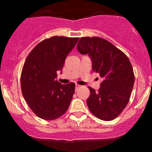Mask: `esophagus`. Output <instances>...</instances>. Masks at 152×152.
<instances>
[{
  "instance_id": "1",
  "label": "esophagus",
  "mask_w": 152,
  "mask_h": 152,
  "mask_svg": "<svg viewBox=\"0 0 152 152\" xmlns=\"http://www.w3.org/2000/svg\"><path fill=\"white\" fill-rule=\"evenodd\" d=\"M80 87V85H78V84H76V91H77V89L78 88H79Z\"/></svg>"
}]
</instances>
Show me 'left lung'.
Segmentation results:
<instances>
[{"mask_svg": "<svg viewBox=\"0 0 152 152\" xmlns=\"http://www.w3.org/2000/svg\"><path fill=\"white\" fill-rule=\"evenodd\" d=\"M77 49L89 56L92 70L102 79L98 91L88 86V109L104 121L114 119L126 106L133 89L134 74L130 61L112 43L99 37L81 38Z\"/></svg>", "mask_w": 152, "mask_h": 152, "instance_id": "1", "label": "left lung"}]
</instances>
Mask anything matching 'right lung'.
Returning a JSON list of instances; mask_svg holds the SVG:
<instances>
[{"instance_id":"1","label":"right lung","mask_w":152,"mask_h":152,"mask_svg":"<svg viewBox=\"0 0 152 152\" xmlns=\"http://www.w3.org/2000/svg\"><path fill=\"white\" fill-rule=\"evenodd\" d=\"M78 39L64 36L45 39L26 59L20 76L22 94L30 109L39 118L56 119L69 109L75 84L59 83L57 71H62L66 56Z\"/></svg>"}]
</instances>
